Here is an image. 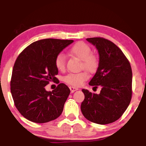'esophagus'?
<instances>
[{
  "label": "esophagus",
  "mask_w": 146,
  "mask_h": 146,
  "mask_svg": "<svg viewBox=\"0 0 146 146\" xmlns=\"http://www.w3.org/2000/svg\"><path fill=\"white\" fill-rule=\"evenodd\" d=\"M69 89L71 90V93H73L75 91H76V90H78V88H75V87H73V86H70L69 87Z\"/></svg>",
  "instance_id": "esophagus-1"
}]
</instances>
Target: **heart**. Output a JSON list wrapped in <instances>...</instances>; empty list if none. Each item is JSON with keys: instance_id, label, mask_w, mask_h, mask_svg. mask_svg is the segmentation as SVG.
<instances>
[{"instance_id": "heart-1", "label": "heart", "mask_w": 146, "mask_h": 146, "mask_svg": "<svg viewBox=\"0 0 146 146\" xmlns=\"http://www.w3.org/2000/svg\"><path fill=\"white\" fill-rule=\"evenodd\" d=\"M69 54L76 57L81 60L80 68L87 71L93 73L98 67V59L95 54L92 53L89 45L80 42H77L70 48ZM55 67L58 71H64L66 69V58L62 53L56 55L54 59ZM88 78L86 72L82 71L77 73H69L64 77V82L72 86L78 87L82 86Z\"/></svg>"}]
</instances>
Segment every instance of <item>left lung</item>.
Instances as JSON below:
<instances>
[{
    "label": "left lung",
    "instance_id": "8db88e82",
    "mask_svg": "<svg viewBox=\"0 0 146 146\" xmlns=\"http://www.w3.org/2000/svg\"><path fill=\"white\" fill-rule=\"evenodd\" d=\"M99 53L97 71L89 84L102 88L99 94L82 90L85 95L81 110L92 123L106 125L119 119L132 96V70L130 62L116 44L105 38H87Z\"/></svg>",
    "mask_w": 146,
    "mask_h": 146
}]
</instances>
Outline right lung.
<instances>
[{
    "instance_id": "1",
    "label": "right lung",
    "mask_w": 146,
    "mask_h": 146,
    "mask_svg": "<svg viewBox=\"0 0 146 146\" xmlns=\"http://www.w3.org/2000/svg\"><path fill=\"white\" fill-rule=\"evenodd\" d=\"M73 42L71 40H40L25 48L17 58L11 79V92L15 106L25 119L44 123L61 114L69 88L59 84L56 89L48 92L45 86L50 82L57 83L55 75L58 71L54 59Z\"/></svg>"
}]
</instances>
